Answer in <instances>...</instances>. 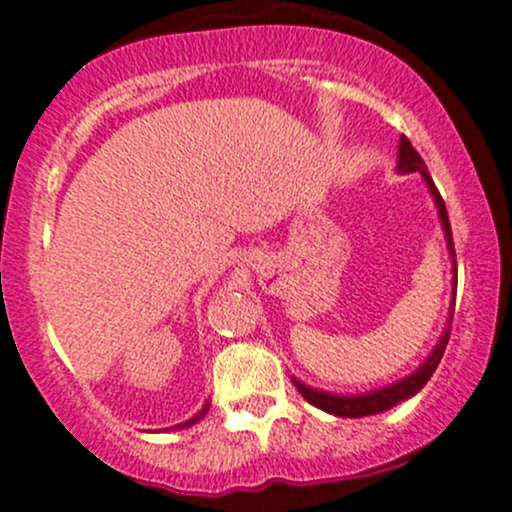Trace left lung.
<instances>
[{
    "label": "left lung",
    "instance_id": "8db88e82",
    "mask_svg": "<svg viewBox=\"0 0 512 512\" xmlns=\"http://www.w3.org/2000/svg\"><path fill=\"white\" fill-rule=\"evenodd\" d=\"M397 166H400V171H405V174H410V171H419V174L424 176V181H427V186H429V191H432L434 201H437L441 228H444V235H446V245H449L451 257H454V238H451V225H449V215H446L444 198H441L437 186H434V181H432V176H429L424 159L419 157V152L412 147V142L407 137L400 139V164H397ZM449 336H451V319H449V326H446L444 336L439 338L434 353L429 355L427 360H424V365L417 370V373H412L410 378L400 380V383L387 385V387H383V390L368 392V395H358V397L328 395V392L311 390V387L301 385L299 380H294V385H297L299 395L304 397L306 402H311V405L319 407V410H324L328 414H336V417H368V414L385 412V410H390V407H395L397 402L412 397L414 392H419L424 385H427V380L434 375V370H437L441 355H444V351H446Z\"/></svg>",
    "mask_w": 512,
    "mask_h": 512
}]
</instances>
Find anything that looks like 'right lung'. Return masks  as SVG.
Wrapping results in <instances>:
<instances>
[{"mask_svg":"<svg viewBox=\"0 0 512 512\" xmlns=\"http://www.w3.org/2000/svg\"><path fill=\"white\" fill-rule=\"evenodd\" d=\"M206 410H208V405H206V407H203V410H201V412H198V414H196V417H191V419H188V422H184V424H179V429H184V427H191V424H196V422H198V419H201V417H203V414H206Z\"/></svg>","mask_w":512,"mask_h":512,"instance_id":"1","label":"right lung"}]
</instances>
